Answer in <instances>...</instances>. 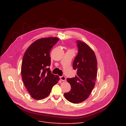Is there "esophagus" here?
<instances>
[{
    "instance_id": "34e87169",
    "label": "esophagus",
    "mask_w": 126,
    "mask_h": 126,
    "mask_svg": "<svg viewBox=\"0 0 126 126\" xmlns=\"http://www.w3.org/2000/svg\"><path fill=\"white\" fill-rule=\"evenodd\" d=\"M60 80H61V81H64L66 80V77H65L64 76H61V77H60Z\"/></svg>"
}]
</instances>
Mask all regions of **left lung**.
<instances>
[{
    "mask_svg": "<svg viewBox=\"0 0 126 126\" xmlns=\"http://www.w3.org/2000/svg\"><path fill=\"white\" fill-rule=\"evenodd\" d=\"M78 54L74 60L73 68L77 75L67 78L70 84V91L64 93L65 98L69 102L77 104L88 98L94 88L97 75V61L93 50L85 43L77 41Z\"/></svg>",
    "mask_w": 126,
    "mask_h": 126,
    "instance_id": "obj_1",
    "label": "left lung"
}]
</instances>
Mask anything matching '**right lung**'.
<instances>
[{
    "label": "right lung",
    "instance_id": "1",
    "mask_svg": "<svg viewBox=\"0 0 126 126\" xmlns=\"http://www.w3.org/2000/svg\"><path fill=\"white\" fill-rule=\"evenodd\" d=\"M59 40L57 37L40 38L32 43L26 50L22 62L21 76L31 96L41 100L50 93L58 83V76L51 73L50 51Z\"/></svg>",
    "mask_w": 126,
    "mask_h": 126
}]
</instances>
